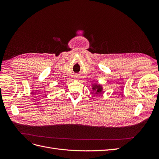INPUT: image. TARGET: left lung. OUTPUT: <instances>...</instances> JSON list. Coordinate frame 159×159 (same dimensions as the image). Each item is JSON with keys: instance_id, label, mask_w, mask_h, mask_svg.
<instances>
[{"instance_id": "left-lung-1", "label": "left lung", "mask_w": 159, "mask_h": 159, "mask_svg": "<svg viewBox=\"0 0 159 159\" xmlns=\"http://www.w3.org/2000/svg\"><path fill=\"white\" fill-rule=\"evenodd\" d=\"M91 85H92L91 89L93 90V92H95V95H99L103 92V86L102 85L98 84V81H96L95 83H92L91 84Z\"/></svg>"}]
</instances>
